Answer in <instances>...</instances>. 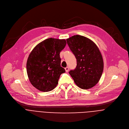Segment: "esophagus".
Wrapping results in <instances>:
<instances>
[{
	"label": "esophagus",
	"instance_id": "esophagus-1",
	"mask_svg": "<svg viewBox=\"0 0 129 129\" xmlns=\"http://www.w3.org/2000/svg\"><path fill=\"white\" fill-rule=\"evenodd\" d=\"M65 69L66 72H68V71H69V67H66V68H65Z\"/></svg>",
	"mask_w": 129,
	"mask_h": 129
}]
</instances>
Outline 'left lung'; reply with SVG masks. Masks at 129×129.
Segmentation results:
<instances>
[{
  "label": "left lung",
  "mask_w": 129,
  "mask_h": 129,
  "mask_svg": "<svg viewBox=\"0 0 129 129\" xmlns=\"http://www.w3.org/2000/svg\"><path fill=\"white\" fill-rule=\"evenodd\" d=\"M66 41L77 59L76 68L70 70L69 75L80 88L93 87L99 82L104 69L99 48L92 41L83 36L75 35Z\"/></svg>",
  "instance_id": "1"
}]
</instances>
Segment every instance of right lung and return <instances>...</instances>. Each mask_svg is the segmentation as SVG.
Instances as JSON below:
<instances>
[{
    "instance_id": "right-lung-1",
    "label": "right lung",
    "mask_w": 129,
    "mask_h": 129,
    "mask_svg": "<svg viewBox=\"0 0 129 129\" xmlns=\"http://www.w3.org/2000/svg\"><path fill=\"white\" fill-rule=\"evenodd\" d=\"M65 39L48 38L39 43L29 54L26 71L32 85L40 91H50L58 84L65 72L61 66L60 53L65 47Z\"/></svg>"
}]
</instances>
